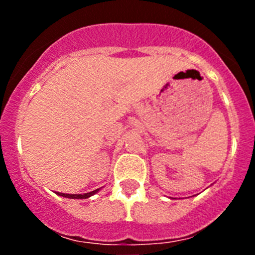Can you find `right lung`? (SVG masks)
<instances>
[{"mask_svg":"<svg viewBox=\"0 0 255 255\" xmlns=\"http://www.w3.org/2000/svg\"><path fill=\"white\" fill-rule=\"evenodd\" d=\"M99 191V189L95 190V191H91V192H87V194H84V195H76V194H63V192H56V194L59 195V196H63V197H68V199H87V197L92 196V195H95L96 192Z\"/></svg>","mask_w":255,"mask_h":255,"instance_id":"1","label":"right lung"}]
</instances>
